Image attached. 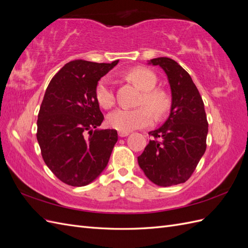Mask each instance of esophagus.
I'll return each instance as SVG.
<instances>
[{"label": "esophagus", "instance_id": "1", "mask_svg": "<svg viewBox=\"0 0 248 248\" xmlns=\"http://www.w3.org/2000/svg\"><path fill=\"white\" fill-rule=\"evenodd\" d=\"M119 137L120 138H125L127 136H129V132H123V131H119Z\"/></svg>", "mask_w": 248, "mask_h": 248}]
</instances>
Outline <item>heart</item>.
<instances>
[{"mask_svg": "<svg viewBox=\"0 0 248 248\" xmlns=\"http://www.w3.org/2000/svg\"><path fill=\"white\" fill-rule=\"evenodd\" d=\"M128 78L142 91L140 103L149 107L157 117L162 116L169 108V100L162 91L154 89L157 84L155 74L146 68H134L128 72ZM95 97L103 108L114 106L115 95L109 78H102L98 81L95 89ZM148 109L146 107L133 109L117 108L108 114L107 122L116 130L130 132L152 124L153 117Z\"/></svg>", "mask_w": 248, "mask_h": 248, "instance_id": "heart-1", "label": "heart"}]
</instances>
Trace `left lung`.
<instances>
[{"instance_id": "left-lung-1", "label": "left lung", "mask_w": 248, "mask_h": 248, "mask_svg": "<svg viewBox=\"0 0 248 248\" xmlns=\"http://www.w3.org/2000/svg\"><path fill=\"white\" fill-rule=\"evenodd\" d=\"M148 64L166 72L171 106L167 121L149 132L155 140L149 141L138 161L150 181L168 187L184 183L196 170L206 151L208 122L204 102L188 72L167 57L152 59Z\"/></svg>"}]
</instances>
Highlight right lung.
Wrapping results in <instances>:
<instances>
[{"mask_svg":"<svg viewBox=\"0 0 248 248\" xmlns=\"http://www.w3.org/2000/svg\"><path fill=\"white\" fill-rule=\"evenodd\" d=\"M118 62L74 60L52 78L44 94L37 140L44 162L66 184L88 185L108 166L118 133L97 128L104 118L95 89Z\"/></svg>","mask_w":248,"mask_h":248,"instance_id":"obj_1","label":"right lung"}]
</instances>
